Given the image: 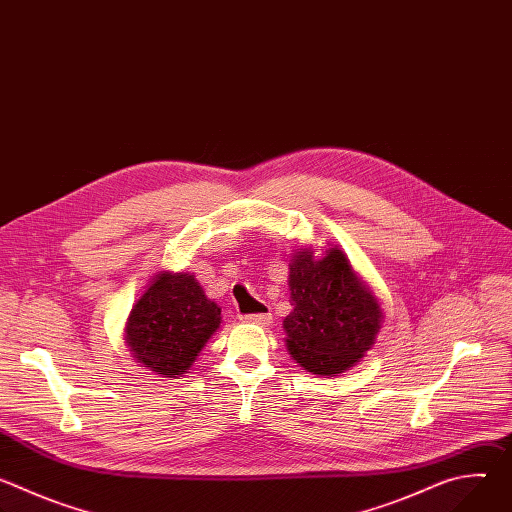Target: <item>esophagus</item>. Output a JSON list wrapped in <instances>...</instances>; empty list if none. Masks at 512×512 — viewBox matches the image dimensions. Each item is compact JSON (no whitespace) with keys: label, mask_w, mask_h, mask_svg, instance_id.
<instances>
[{"label":"esophagus","mask_w":512,"mask_h":512,"mask_svg":"<svg viewBox=\"0 0 512 512\" xmlns=\"http://www.w3.org/2000/svg\"><path fill=\"white\" fill-rule=\"evenodd\" d=\"M245 322H249V324H257V326H269V324H271V314H269V312L249 314V316H245Z\"/></svg>","instance_id":"obj_1"}]
</instances>
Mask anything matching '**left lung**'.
I'll use <instances>...</instances> for the list:
<instances>
[{"instance_id": "1", "label": "left lung", "mask_w": 512, "mask_h": 512, "mask_svg": "<svg viewBox=\"0 0 512 512\" xmlns=\"http://www.w3.org/2000/svg\"><path fill=\"white\" fill-rule=\"evenodd\" d=\"M289 304L283 320L285 348L312 375L338 377L367 354L385 316L371 285L338 245L316 255L302 247L289 259Z\"/></svg>"}]
</instances>
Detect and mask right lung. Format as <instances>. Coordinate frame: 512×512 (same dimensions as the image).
Segmentation results:
<instances>
[{"instance_id":"right-lung-1","label":"right lung","mask_w":512,"mask_h":512,"mask_svg":"<svg viewBox=\"0 0 512 512\" xmlns=\"http://www.w3.org/2000/svg\"><path fill=\"white\" fill-rule=\"evenodd\" d=\"M223 316L192 273L160 271L133 304L123 340L141 367L168 379L186 375Z\"/></svg>"}]
</instances>
